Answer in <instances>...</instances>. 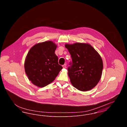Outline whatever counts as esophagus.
I'll return each mask as SVG.
<instances>
[{"instance_id":"34e87169","label":"esophagus","mask_w":127,"mask_h":127,"mask_svg":"<svg viewBox=\"0 0 127 127\" xmlns=\"http://www.w3.org/2000/svg\"><path fill=\"white\" fill-rule=\"evenodd\" d=\"M62 67H63V68H66V64H64L63 65H62Z\"/></svg>"}]
</instances>
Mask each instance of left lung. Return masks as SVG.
Here are the masks:
<instances>
[{"instance_id": "obj_1", "label": "left lung", "mask_w": 127, "mask_h": 127, "mask_svg": "<svg viewBox=\"0 0 127 127\" xmlns=\"http://www.w3.org/2000/svg\"><path fill=\"white\" fill-rule=\"evenodd\" d=\"M65 46L72 60L71 66L67 69L71 83L79 91L92 90L99 81L102 73L103 64L100 55L88 43L66 44Z\"/></svg>"}]
</instances>
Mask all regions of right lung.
<instances>
[{
  "instance_id": "1",
  "label": "right lung",
  "mask_w": 127,
  "mask_h": 127,
  "mask_svg": "<svg viewBox=\"0 0 127 127\" xmlns=\"http://www.w3.org/2000/svg\"><path fill=\"white\" fill-rule=\"evenodd\" d=\"M57 47L52 41L39 43L30 48L26 57L25 72L31 83L38 87L51 83L62 69L55 53Z\"/></svg>"
}]
</instances>
